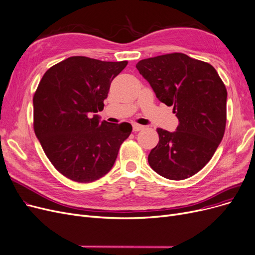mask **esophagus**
<instances>
[{"mask_svg": "<svg viewBox=\"0 0 255 255\" xmlns=\"http://www.w3.org/2000/svg\"><path fill=\"white\" fill-rule=\"evenodd\" d=\"M132 128H133V131H140V130H142L143 129V126H141V125H138V124H133L132 125Z\"/></svg>", "mask_w": 255, "mask_h": 255, "instance_id": "esophagus-1", "label": "esophagus"}]
</instances>
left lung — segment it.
I'll return each mask as SVG.
<instances>
[{
  "mask_svg": "<svg viewBox=\"0 0 255 255\" xmlns=\"http://www.w3.org/2000/svg\"><path fill=\"white\" fill-rule=\"evenodd\" d=\"M136 69L179 121L174 132L156 129L159 141L148 156L150 167L167 179L189 178L212 159L223 138L226 87L212 64L183 53L142 59Z\"/></svg>",
  "mask_w": 255,
  "mask_h": 255,
  "instance_id": "8db88e82",
  "label": "left lung"
}]
</instances>
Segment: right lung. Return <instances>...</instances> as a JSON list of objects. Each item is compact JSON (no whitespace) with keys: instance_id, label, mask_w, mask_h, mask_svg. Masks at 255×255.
<instances>
[{"instance_id":"obj_1","label":"right lung","mask_w":255,"mask_h":255,"mask_svg":"<svg viewBox=\"0 0 255 255\" xmlns=\"http://www.w3.org/2000/svg\"><path fill=\"white\" fill-rule=\"evenodd\" d=\"M127 63L73 56L42 76L33 97V126L47 157L66 178L81 183L101 178L130 135L129 123L100 122L95 115Z\"/></svg>"}]
</instances>
